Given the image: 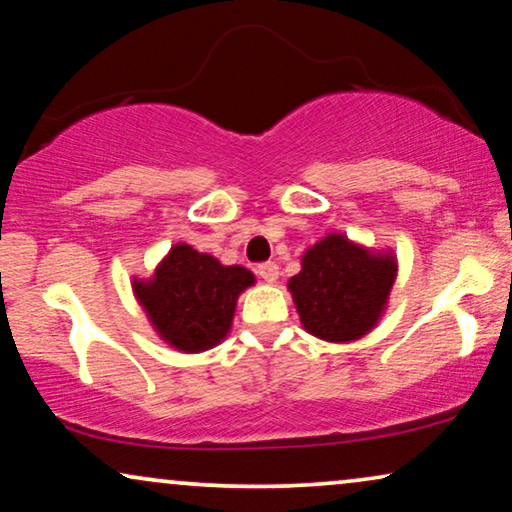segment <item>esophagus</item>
<instances>
[{"mask_svg": "<svg viewBox=\"0 0 512 512\" xmlns=\"http://www.w3.org/2000/svg\"><path fill=\"white\" fill-rule=\"evenodd\" d=\"M257 276H260L262 281H267V283H276V278H278V264H276V262H264V264H260V267H257Z\"/></svg>", "mask_w": 512, "mask_h": 512, "instance_id": "1", "label": "esophagus"}]
</instances>
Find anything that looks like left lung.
I'll use <instances>...</instances> for the list:
<instances>
[{
  "label": "left lung",
  "instance_id": "8db88e82",
  "mask_svg": "<svg viewBox=\"0 0 512 512\" xmlns=\"http://www.w3.org/2000/svg\"><path fill=\"white\" fill-rule=\"evenodd\" d=\"M398 260L393 250H370L344 234H327L302 255V271L288 281L309 335L332 344L356 342L384 316Z\"/></svg>",
  "mask_w": 512,
  "mask_h": 512
}]
</instances>
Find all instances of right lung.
Returning <instances> with one entry per match:
<instances>
[{
  "label": "right lung",
  "mask_w": 512,
  "mask_h": 512,
  "mask_svg": "<svg viewBox=\"0 0 512 512\" xmlns=\"http://www.w3.org/2000/svg\"><path fill=\"white\" fill-rule=\"evenodd\" d=\"M255 285L252 271L175 243L152 278H133V292L163 342L182 353L213 349L229 335L238 295Z\"/></svg>",
  "instance_id": "add662e5"
}]
</instances>
